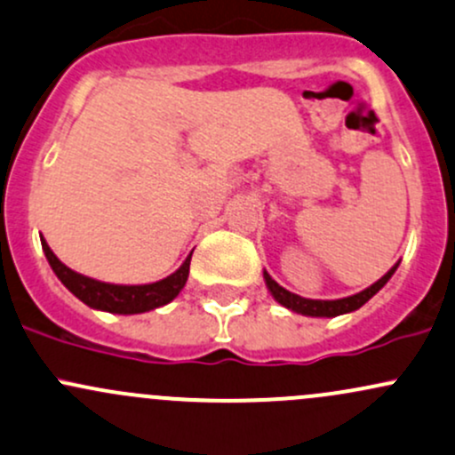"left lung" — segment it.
<instances>
[{"label": "left lung", "mask_w": 455, "mask_h": 455, "mask_svg": "<svg viewBox=\"0 0 455 455\" xmlns=\"http://www.w3.org/2000/svg\"><path fill=\"white\" fill-rule=\"evenodd\" d=\"M399 267V261L381 276L379 281H375L372 285H368L366 290L357 291V294L351 296H344V299H336V300H320V299H305V296L294 294V291L281 288L275 279L264 270V281H266V288L272 294V299L276 300L279 305L288 307L290 312L296 314H303V315H312V318H336V315L342 314H351L355 309H360L362 305L368 303L372 296L377 294L386 283L390 281V276L395 275V270Z\"/></svg>", "instance_id": "1"}]
</instances>
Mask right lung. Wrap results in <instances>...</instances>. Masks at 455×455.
Instances as JSON below:
<instances>
[{
    "mask_svg": "<svg viewBox=\"0 0 455 455\" xmlns=\"http://www.w3.org/2000/svg\"><path fill=\"white\" fill-rule=\"evenodd\" d=\"M43 252L47 257V264L52 266L54 275L59 276L60 283L65 285L76 299L83 300L91 309L108 314H143L150 309L164 307V305L172 303L179 296V291L185 288L189 276V264H191V251L188 259L180 264L176 272H172L165 279L155 281V283H141V285H119V283H104V281L91 279V276L80 275V272L71 270L65 266L59 257L52 252L47 242L41 237Z\"/></svg>",
    "mask_w": 455,
    "mask_h": 455,
    "instance_id": "1",
    "label": "right lung"
}]
</instances>
